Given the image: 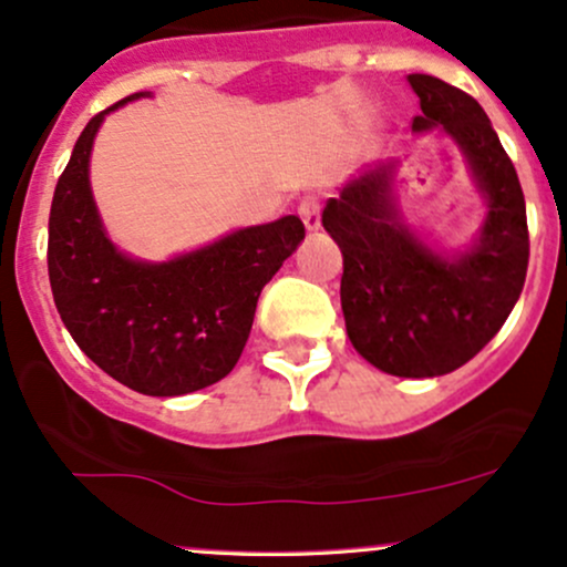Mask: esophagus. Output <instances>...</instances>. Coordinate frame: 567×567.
Wrapping results in <instances>:
<instances>
[{"instance_id":"34e87169","label":"esophagus","mask_w":567,"mask_h":567,"mask_svg":"<svg viewBox=\"0 0 567 567\" xmlns=\"http://www.w3.org/2000/svg\"><path fill=\"white\" fill-rule=\"evenodd\" d=\"M320 213H322L320 197H303L301 205H298V216H301L303 226L309 231L320 229Z\"/></svg>"}]
</instances>
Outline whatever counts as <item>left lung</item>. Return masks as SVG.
Segmentation results:
<instances>
[{
	"label": "left lung",
	"mask_w": 567,
	"mask_h": 567,
	"mask_svg": "<svg viewBox=\"0 0 567 567\" xmlns=\"http://www.w3.org/2000/svg\"><path fill=\"white\" fill-rule=\"evenodd\" d=\"M421 101L415 133L442 127L470 159L487 218L472 250L432 252L396 218L392 165L375 167L328 199L322 226L343 252L341 309L351 347L383 373L432 379L466 365L498 333L528 271L525 197L509 154L472 95L410 74Z\"/></svg>",
	"instance_id": "8db88e82"
}]
</instances>
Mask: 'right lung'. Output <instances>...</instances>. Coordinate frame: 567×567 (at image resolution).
Segmentation results:
<instances>
[{
    "label": "right lung",
    "instance_id": "obj_1",
    "mask_svg": "<svg viewBox=\"0 0 567 567\" xmlns=\"http://www.w3.org/2000/svg\"><path fill=\"white\" fill-rule=\"evenodd\" d=\"M76 138L50 207L48 271L63 324L103 373L133 392L178 396L231 373L264 285L303 239L298 216L234 231L167 264L122 256L90 194L87 162L103 116Z\"/></svg>",
    "mask_w": 567,
    "mask_h": 567
}]
</instances>
